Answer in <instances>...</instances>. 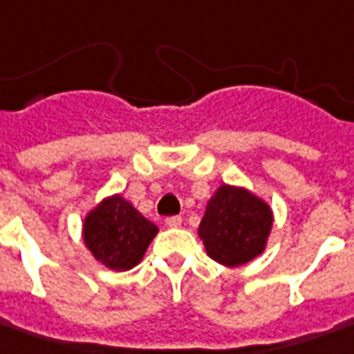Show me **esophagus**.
Returning <instances> with one entry per match:
<instances>
[{
	"instance_id": "esophagus-1",
	"label": "esophagus",
	"mask_w": 354,
	"mask_h": 354,
	"mask_svg": "<svg viewBox=\"0 0 354 354\" xmlns=\"http://www.w3.org/2000/svg\"><path fill=\"white\" fill-rule=\"evenodd\" d=\"M165 223L168 227H180L182 225V217L180 215H170V217H166Z\"/></svg>"
}]
</instances>
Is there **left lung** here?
I'll return each mask as SVG.
<instances>
[{
  "label": "left lung",
  "instance_id": "1",
  "mask_svg": "<svg viewBox=\"0 0 354 354\" xmlns=\"http://www.w3.org/2000/svg\"><path fill=\"white\" fill-rule=\"evenodd\" d=\"M272 227V212L247 189L221 186L205 207L200 237L207 254L225 266H239L261 254Z\"/></svg>",
  "mask_w": 354,
  "mask_h": 354
}]
</instances>
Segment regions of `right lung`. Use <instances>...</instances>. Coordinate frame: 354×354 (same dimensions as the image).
Segmentation results:
<instances>
[{
    "label": "right lung",
    "mask_w": 354,
    "mask_h": 354,
    "mask_svg": "<svg viewBox=\"0 0 354 354\" xmlns=\"http://www.w3.org/2000/svg\"><path fill=\"white\" fill-rule=\"evenodd\" d=\"M156 233L158 227L121 196L102 201L84 223L88 249L111 270H129L139 264Z\"/></svg>",
    "instance_id": "1"
}]
</instances>
